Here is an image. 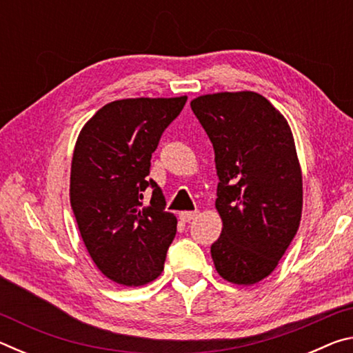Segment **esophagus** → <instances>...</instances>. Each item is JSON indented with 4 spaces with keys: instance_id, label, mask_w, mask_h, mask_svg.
I'll list each match as a JSON object with an SVG mask.
<instances>
[{
    "instance_id": "esophagus-1",
    "label": "esophagus",
    "mask_w": 353,
    "mask_h": 353,
    "mask_svg": "<svg viewBox=\"0 0 353 353\" xmlns=\"http://www.w3.org/2000/svg\"><path fill=\"white\" fill-rule=\"evenodd\" d=\"M198 213L199 212H181L179 213V218H181V221H183V223H190V221L198 218Z\"/></svg>"
}]
</instances>
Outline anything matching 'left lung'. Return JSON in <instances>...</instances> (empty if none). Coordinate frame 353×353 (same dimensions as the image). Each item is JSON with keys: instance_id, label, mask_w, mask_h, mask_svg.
<instances>
[{"instance_id": "1", "label": "left lung", "mask_w": 353, "mask_h": 353, "mask_svg": "<svg viewBox=\"0 0 353 353\" xmlns=\"http://www.w3.org/2000/svg\"><path fill=\"white\" fill-rule=\"evenodd\" d=\"M191 110L210 139L223 221L212 259L221 277L254 285L276 270L302 216V171L288 121L255 92L202 94Z\"/></svg>"}]
</instances>
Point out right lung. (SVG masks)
<instances>
[{
  "label": "right lung",
  "instance_id": "add662e5",
  "mask_svg": "<svg viewBox=\"0 0 353 353\" xmlns=\"http://www.w3.org/2000/svg\"><path fill=\"white\" fill-rule=\"evenodd\" d=\"M187 103L129 98L105 104L83 124L70 174V202L82 241L112 282L141 286L163 271L177 219L165 212L162 190L148 181L163 130ZM153 188L149 206L142 191Z\"/></svg>",
  "mask_w": 353,
  "mask_h": 353
}]
</instances>
